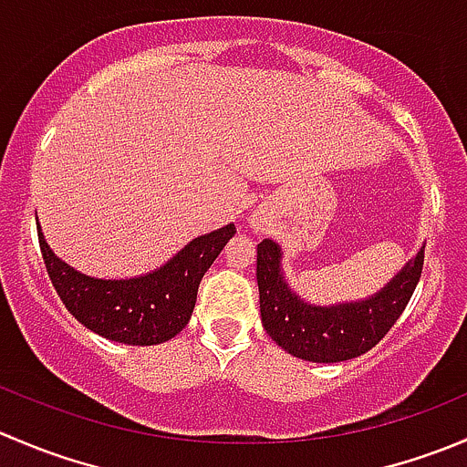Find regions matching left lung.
<instances>
[{
	"label": "left lung",
	"mask_w": 467,
	"mask_h": 467,
	"mask_svg": "<svg viewBox=\"0 0 467 467\" xmlns=\"http://www.w3.org/2000/svg\"><path fill=\"white\" fill-rule=\"evenodd\" d=\"M425 264V248L373 298L364 303L314 307L303 303L280 273V248L271 239L257 244L260 312L268 337L298 359L337 364L352 359L386 337L411 300Z\"/></svg>",
	"instance_id": "8db88e82"
}]
</instances>
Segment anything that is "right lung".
Listing matches in <instances>:
<instances>
[{
	"instance_id": "right-lung-1",
	"label": "right lung",
	"mask_w": 467,
	"mask_h": 467,
	"mask_svg": "<svg viewBox=\"0 0 467 467\" xmlns=\"http://www.w3.org/2000/svg\"><path fill=\"white\" fill-rule=\"evenodd\" d=\"M234 233L237 228L230 223L203 234L162 268L133 280L83 275L51 253L40 230L37 239L51 285L78 323L110 341L155 346L176 337L190 321L205 271Z\"/></svg>"
}]
</instances>
